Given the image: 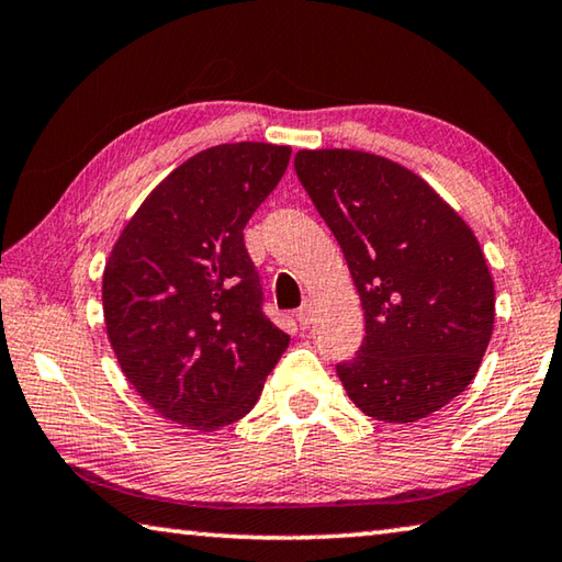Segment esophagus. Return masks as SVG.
<instances>
[{"mask_svg": "<svg viewBox=\"0 0 562 562\" xmlns=\"http://www.w3.org/2000/svg\"><path fill=\"white\" fill-rule=\"evenodd\" d=\"M313 317H315V310H313V305H310V302H305V305L297 310V323L302 327H310V325H313Z\"/></svg>", "mask_w": 562, "mask_h": 562, "instance_id": "obj_1", "label": "esophagus"}]
</instances>
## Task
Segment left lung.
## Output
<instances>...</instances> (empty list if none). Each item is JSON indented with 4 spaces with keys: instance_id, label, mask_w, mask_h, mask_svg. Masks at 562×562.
<instances>
[{
    "instance_id": "1",
    "label": "left lung",
    "mask_w": 562,
    "mask_h": 562,
    "mask_svg": "<svg viewBox=\"0 0 562 562\" xmlns=\"http://www.w3.org/2000/svg\"><path fill=\"white\" fill-rule=\"evenodd\" d=\"M302 187L342 247L364 342L337 364L347 397L385 423L438 413L475 380L495 288L473 229L423 177L360 149H300Z\"/></svg>"
}]
</instances>
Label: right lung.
Here are the masks:
<instances>
[{
  "instance_id": "add662e5",
  "label": "right lung",
  "mask_w": 562,
  "mask_h": 562,
  "mask_svg": "<svg viewBox=\"0 0 562 562\" xmlns=\"http://www.w3.org/2000/svg\"><path fill=\"white\" fill-rule=\"evenodd\" d=\"M292 149L235 142L172 169L124 225L102 274L124 378L159 417L212 432L255 407L290 335L262 315L243 229Z\"/></svg>"
}]
</instances>
